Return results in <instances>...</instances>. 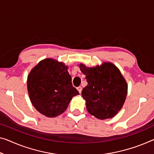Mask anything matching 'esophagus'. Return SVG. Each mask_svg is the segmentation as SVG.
<instances>
[{
  "instance_id": "esophagus-1",
  "label": "esophagus",
  "mask_w": 154,
  "mask_h": 154,
  "mask_svg": "<svg viewBox=\"0 0 154 154\" xmlns=\"http://www.w3.org/2000/svg\"><path fill=\"white\" fill-rule=\"evenodd\" d=\"M77 89L78 90V91H79V93H82V87H81V86L77 87Z\"/></svg>"
}]
</instances>
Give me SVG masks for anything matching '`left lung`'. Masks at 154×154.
I'll return each instance as SVG.
<instances>
[{"instance_id": "obj_1", "label": "left lung", "mask_w": 154, "mask_h": 154, "mask_svg": "<svg viewBox=\"0 0 154 154\" xmlns=\"http://www.w3.org/2000/svg\"><path fill=\"white\" fill-rule=\"evenodd\" d=\"M79 67L88 82L82 92L87 111L100 120L113 118L122 108L128 91L120 70L111 62L95 67L80 63Z\"/></svg>"}]
</instances>
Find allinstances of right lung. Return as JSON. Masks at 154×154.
<instances>
[{"label":"right lung","instance_id":"right-lung-1","mask_svg":"<svg viewBox=\"0 0 154 154\" xmlns=\"http://www.w3.org/2000/svg\"><path fill=\"white\" fill-rule=\"evenodd\" d=\"M68 68L63 62L47 58L39 61L27 76L29 100L34 107L48 118L63 113L72 97L79 94L72 86Z\"/></svg>","mask_w":154,"mask_h":154}]
</instances>
